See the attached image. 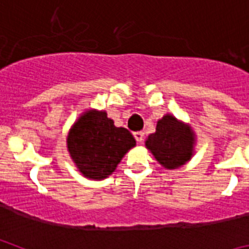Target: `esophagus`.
<instances>
[{"label": "esophagus", "mask_w": 249, "mask_h": 249, "mask_svg": "<svg viewBox=\"0 0 249 249\" xmlns=\"http://www.w3.org/2000/svg\"><path fill=\"white\" fill-rule=\"evenodd\" d=\"M133 136H135V138H136V141H137V142H142L144 133L142 131H138V132H135V133H133Z\"/></svg>", "instance_id": "obj_1"}]
</instances>
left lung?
<instances>
[{
    "instance_id": "8db88e82",
    "label": "left lung",
    "mask_w": 249,
    "mask_h": 249,
    "mask_svg": "<svg viewBox=\"0 0 249 249\" xmlns=\"http://www.w3.org/2000/svg\"><path fill=\"white\" fill-rule=\"evenodd\" d=\"M193 142L195 137L190 127L166 114L157 122L155 133L148 136L146 146L164 168L175 169L190 160Z\"/></svg>"
}]
</instances>
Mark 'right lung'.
Listing matches in <instances>:
<instances>
[{"label":"right lung","instance_id":"add662e5","mask_svg":"<svg viewBox=\"0 0 249 249\" xmlns=\"http://www.w3.org/2000/svg\"><path fill=\"white\" fill-rule=\"evenodd\" d=\"M136 141L131 132L116 127L106 112L89 111L68 133L67 146L72 160L89 178L102 179L113 172Z\"/></svg>","mask_w":249,"mask_h":249}]
</instances>
